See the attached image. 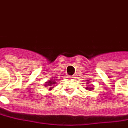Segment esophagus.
Here are the masks:
<instances>
[{
	"label": "esophagus",
	"instance_id": "34e87169",
	"mask_svg": "<svg viewBox=\"0 0 128 128\" xmlns=\"http://www.w3.org/2000/svg\"><path fill=\"white\" fill-rule=\"evenodd\" d=\"M70 78L74 79V75H72V76H70Z\"/></svg>",
	"mask_w": 128,
	"mask_h": 128
}]
</instances>
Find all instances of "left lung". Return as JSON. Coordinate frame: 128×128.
Listing matches in <instances>:
<instances>
[{"label":"left lung","instance_id":"left-lung-1","mask_svg":"<svg viewBox=\"0 0 128 128\" xmlns=\"http://www.w3.org/2000/svg\"><path fill=\"white\" fill-rule=\"evenodd\" d=\"M87 88H88L87 89H89V90H90V89H92V88H90V87H87Z\"/></svg>","mask_w":128,"mask_h":128}]
</instances>
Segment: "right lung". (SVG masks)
<instances>
[{
	"instance_id": "right-lung-1",
	"label": "right lung",
	"mask_w": 128,
	"mask_h": 128,
	"mask_svg": "<svg viewBox=\"0 0 128 128\" xmlns=\"http://www.w3.org/2000/svg\"><path fill=\"white\" fill-rule=\"evenodd\" d=\"M54 82H56V80H50L48 82H46V87L49 86V90H51L52 88H54V87L52 86H53L54 84H55Z\"/></svg>"
}]
</instances>
